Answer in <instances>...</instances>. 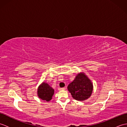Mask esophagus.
I'll return each instance as SVG.
<instances>
[{
    "mask_svg": "<svg viewBox=\"0 0 127 127\" xmlns=\"http://www.w3.org/2000/svg\"><path fill=\"white\" fill-rule=\"evenodd\" d=\"M58 91H62V90H64V88H58Z\"/></svg>",
    "mask_w": 127,
    "mask_h": 127,
    "instance_id": "esophagus-1",
    "label": "esophagus"
}]
</instances>
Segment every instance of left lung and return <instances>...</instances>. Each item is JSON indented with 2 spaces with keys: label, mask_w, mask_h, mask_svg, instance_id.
<instances>
[{
  "label": "left lung",
  "mask_w": 127,
  "mask_h": 127,
  "mask_svg": "<svg viewBox=\"0 0 127 127\" xmlns=\"http://www.w3.org/2000/svg\"><path fill=\"white\" fill-rule=\"evenodd\" d=\"M54 94V90L47 83L42 82L37 88L39 98L46 101H50Z\"/></svg>",
  "instance_id": "left-lung-1"
}]
</instances>
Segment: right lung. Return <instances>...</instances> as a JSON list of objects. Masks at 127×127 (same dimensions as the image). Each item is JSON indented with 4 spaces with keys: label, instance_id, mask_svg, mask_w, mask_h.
Returning a JSON list of instances; mask_svg holds the SVG:
<instances>
[{
    "label": "right lung",
    "instance_id": "add662e5",
    "mask_svg": "<svg viewBox=\"0 0 127 127\" xmlns=\"http://www.w3.org/2000/svg\"><path fill=\"white\" fill-rule=\"evenodd\" d=\"M93 84L88 77L80 72L68 86V90L72 98L77 100L83 101L91 96L93 91Z\"/></svg>",
    "mask_w": 127,
    "mask_h": 127
}]
</instances>
